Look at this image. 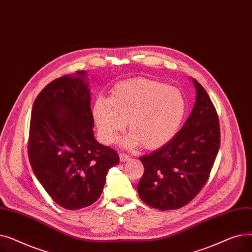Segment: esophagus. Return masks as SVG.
<instances>
[{"mask_svg":"<svg viewBox=\"0 0 252 252\" xmlns=\"http://www.w3.org/2000/svg\"><path fill=\"white\" fill-rule=\"evenodd\" d=\"M119 159H121L122 162H125V161H127L130 159V157L125 153H121L119 154Z\"/></svg>","mask_w":252,"mask_h":252,"instance_id":"34e87169","label":"esophagus"}]
</instances>
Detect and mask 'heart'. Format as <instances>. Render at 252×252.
<instances>
[{
  "mask_svg": "<svg viewBox=\"0 0 252 252\" xmlns=\"http://www.w3.org/2000/svg\"><path fill=\"white\" fill-rule=\"evenodd\" d=\"M186 112L181 92L150 78H133L114 86L111 97H98L93 118L101 139L113 143L126 126L131 134L124 144L157 149L174 138Z\"/></svg>",
  "mask_w": 252,
  "mask_h": 252,
  "instance_id": "heart-1",
  "label": "heart"
}]
</instances>
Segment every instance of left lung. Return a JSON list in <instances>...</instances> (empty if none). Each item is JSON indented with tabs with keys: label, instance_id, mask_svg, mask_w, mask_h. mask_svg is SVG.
<instances>
[{
	"label": "left lung",
	"instance_id": "8db88e82",
	"mask_svg": "<svg viewBox=\"0 0 252 252\" xmlns=\"http://www.w3.org/2000/svg\"><path fill=\"white\" fill-rule=\"evenodd\" d=\"M196 102L179 133L163 147L140 157L144 175L137 189L147 205L160 210L188 204L203 188L217 158L220 123L204 88L193 78Z\"/></svg>",
	"mask_w": 252,
	"mask_h": 252
}]
</instances>
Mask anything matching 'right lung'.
Returning a JSON list of instances; mask_svg holds the SVG:
<instances>
[{"label":"right lung","mask_w":252,"mask_h":252,"mask_svg":"<svg viewBox=\"0 0 252 252\" xmlns=\"http://www.w3.org/2000/svg\"><path fill=\"white\" fill-rule=\"evenodd\" d=\"M91 110L86 71L47 85L32 105L29 158L38 182L58 205L87 207L102 194L116 151L99 144Z\"/></svg>","instance_id":"right-lung-1"}]
</instances>
